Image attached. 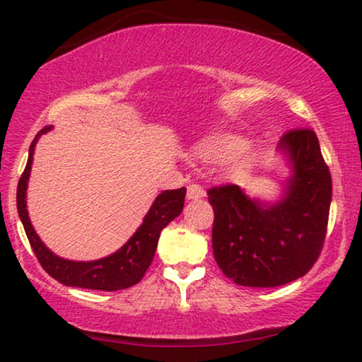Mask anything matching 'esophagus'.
I'll return each instance as SVG.
<instances>
[{
    "instance_id": "esophagus-1",
    "label": "esophagus",
    "mask_w": 362,
    "mask_h": 362,
    "mask_svg": "<svg viewBox=\"0 0 362 362\" xmlns=\"http://www.w3.org/2000/svg\"><path fill=\"white\" fill-rule=\"evenodd\" d=\"M202 196H204V189L199 185L192 182V185L187 186V199H201Z\"/></svg>"
}]
</instances>
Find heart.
<instances>
[{
  "instance_id": "heart-1",
  "label": "heart",
  "mask_w": 362,
  "mask_h": 362,
  "mask_svg": "<svg viewBox=\"0 0 362 362\" xmlns=\"http://www.w3.org/2000/svg\"><path fill=\"white\" fill-rule=\"evenodd\" d=\"M244 145L245 141L240 136L224 133V135H217L206 141L199 148V153L204 160L211 163H227L234 157L235 160L230 163V171L237 177H244L249 175L254 166V160L250 155H239Z\"/></svg>"
}]
</instances>
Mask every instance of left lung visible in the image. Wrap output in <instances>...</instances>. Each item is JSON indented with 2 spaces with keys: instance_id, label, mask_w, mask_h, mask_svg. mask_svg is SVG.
Instances as JSON below:
<instances>
[{
  "instance_id": "1",
  "label": "left lung",
  "mask_w": 362,
  "mask_h": 362,
  "mask_svg": "<svg viewBox=\"0 0 362 362\" xmlns=\"http://www.w3.org/2000/svg\"><path fill=\"white\" fill-rule=\"evenodd\" d=\"M280 145L293 161L290 189L262 209L235 185L207 189L214 209L212 250L237 285L272 288L308 274L323 250L331 204V173L311 128H291Z\"/></svg>"
}]
</instances>
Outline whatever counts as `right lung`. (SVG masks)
<instances>
[{"label": "right lung", "mask_w": 362, "mask_h": 362, "mask_svg": "<svg viewBox=\"0 0 362 362\" xmlns=\"http://www.w3.org/2000/svg\"><path fill=\"white\" fill-rule=\"evenodd\" d=\"M49 130H51V127H44L33 140L31 146H29V158L26 168H24L21 177H19L16 191L18 214L21 217L34 255L37 257L39 264L54 280L61 281L66 286L117 291L136 285L143 279V275L146 274L148 267L151 265L161 230L175 217L181 214L182 206H185L186 187L161 192L156 197V201L153 202L145 219H143V224L138 227L132 239L115 254L93 262L64 260L61 257L54 255L42 244L36 232H34L31 222H29L26 211V186L29 173H31L34 145H36L41 133H46Z\"/></svg>", "instance_id": "add662e5"}]
</instances>
